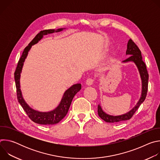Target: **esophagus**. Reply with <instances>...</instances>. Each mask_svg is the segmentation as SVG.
Returning a JSON list of instances; mask_svg holds the SVG:
<instances>
[{"label": "esophagus", "instance_id": "esophagus-1", "mask_svg": "<svg viewBox=\"0 0 160 160\" xmlns=\"http://www.w3.org/2000/svg\"><path fill=\"white\" fill-rule=\"evenodd\" d=\"M93 82H94V79L93 78H89L86 80V85L90 86V85H92L93 84Z\"/></svg>", "mask_w": 160, "mask_h": 160}]
</instances>
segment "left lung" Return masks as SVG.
Masks as SVG:
<instances>
[{
    "label": "left lung",
    "mask_w": 160,
    "mask_h": 160,
    "mask_svg": "<svg viewBox=\"0 0 160 160\" xmlns=\"http://www.w3.org/2000/svg\"><path fill=\"white\" fill-rule=\"evenodd\" d=\"M126 55H128L130 56L127 59L123 61L122 62H134L139 72L142 82L141 96L138 103L136 104V105L130 111L123 114V115L118 116H112L108 115V114H107L102 110L101 105L99 104L98 106V115L101 119H102L106 122L116 123L130 120L133 115L135 112L139 108L141 104L144 101L147 95L149 75L146 69V66L144 61H142L141 52L139 48L137 46V45L132 41V39H130L127 43V49L126 51Z\"/></svg>",
    "instance_id": "obj_1"
}]
</instances>
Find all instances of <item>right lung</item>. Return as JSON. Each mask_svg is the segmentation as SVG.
Segmentation results:
<instances>
[{"label": "right lung", "mask_w": 160, "mask_h": 160, "mask_svg": "<svg viewBox=\"0 0 160 160\" xmlns=\"http://www.w3.org/2000/svg\"><path fill=\"white\" fill-rule=\"evenodd\" d=\"M65 28H59L58 30L50 29L41 31L25 48L22 54L18 61L16 70L14 72V80L16 82L17 98L18 102L23 108L28 117L35 123L41 125H54L59 123L66 115L70 108L72 101L76 94L80 90L82 85L80 83L73 85L69 88L67 89L61 100L59 104L53 110L48 112H40L32 109L25 102L22 98L21 90L20 89V77L23 66L24 62L27 58L28 52L32 45L37 43L43 37V35L52 33L54 32H59Z\"/></svg>", "instance_id": "obj_1"}]
</instances>
